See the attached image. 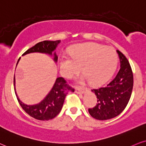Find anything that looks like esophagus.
Returning <instances> with one entry per match:
<instances>
[{"label":"esophagus","mask_w":146,"mask_h":146,"mask_svg":"<svg viewBox=\"0 0 146 146\" xmlns=\"http://www.w3.org/2000/svg\"><path fill=\"white\" fill-rule=\"evenodd\" d=\"M75 92L76 93H78V94H84V92H85V90L84 89H82V90H80V89H75Z\"/></svg>","instance_id":"1"}]
</instances>
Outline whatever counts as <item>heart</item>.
Returning <instances> with one entry per match:
<instances>
[{"label": "heart", "instance_id": "heart-1", "mask_svg": "<svg viewBox=\"0 0 146 146\" xmlns=\"http://www.w3.org/2000/svg\"><path fill=\"white\" fill-rule=\"evenodd\" d=\"M70 54L60 57V71L64 78L70 79L82 67L85 75L80 79V83L88 80L94 85L105 83L113 74L118 61L113 49L93 43L75 45Z\"/></svg>", "mask_w": 146, "mask_h": 146}]
</instances>
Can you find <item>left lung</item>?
Here are the masks:
<instances>
[{"instance_id":"1","label":"left lung","mask_w":146,"mask_h":146,"mask_svg":"<svg viewBox=\"0 0 146 146\" xmlns=\"http://www.w3.org/2000/svg\"><path fill=\"white\" fill-rule=\"evenodd\" d=\"M120 68L115 78L106 86L93 89L97 103L88 109L90 115L96 120H105L116 117L123 111L129 103L133 87V74L129 60L117 50Z\"/></svg>"}]
</instances>
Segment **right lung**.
Masks as SVG:
<instances>
[{"label":"right lung","instance_id":"add662e5","mask_svg":"<svg viewBox=\"0 0 146 146\" xmlns=\"http://www.w3.org/2000/svg\"><path fill=\"white\" fill-rule=\"evenodd\" d=\"M60 42V40L54 41H43L39 42L33 47L29 49L27 51H26L23 54V55L33 53V52H40V53H45L52 55V52L56 50V47L59 44ZM53 55L54 56V61L57 62L58 56H56V52H54ZM18 61H17V64L18 63ZM15 77H14V90H15ZM74 90H75L73 88H71L66 84V80L60 77V78L56 79L55 84L49 94L45 96L43 101H41L38 104L33 105L24 104L19 99L16 92H15V93L20 106L29 115L36 120H49L54 118L61 111L64 99H65L68 92L69 91L74 92Z\"/></svg>","mask_w":146,"mask_h":146}]
</instances>
